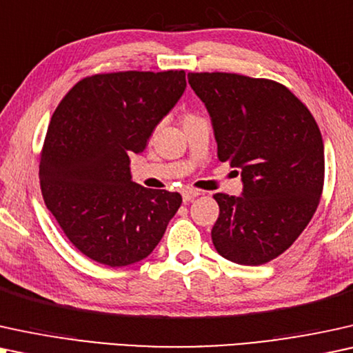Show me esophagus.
<instances>
[{"instance_id": "esophagus-1", "label": "esophagus", "mask_w": 353, "mask_h": 353, "mask_svg": "<svg viewBox=\"0 0 353 353\" xmlns=\"http://www.w3.org/2000/svg\"><path fill=\"white\" fill-rule=\"evenodd\" d=\"M199 195H201L200 190H195V189H184V190H182V199H184L185 203H187V201L194 200L195 196H199Z\"/></svg>"}]
</instances>
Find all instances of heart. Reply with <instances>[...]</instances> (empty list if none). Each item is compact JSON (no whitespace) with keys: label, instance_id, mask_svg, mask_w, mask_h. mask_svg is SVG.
I'll use <instances>...</instances> for the list:
<instances>
[{"label":"heart","instance_id":"b5f03b06","mask_svg":"<svg viewBox=\"0 0 353 353\" xmlns=\"http://www.w3.org/2000/svg\"><path fill=\"white\" fill-rule=\"evenodd\" d=\"M192 117H195V114H192V112H185L184 114V117H182V121H189V119H192Z\"/></svg>","mask_w":353,"mask_h":353}]
</instances>
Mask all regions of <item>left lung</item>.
I'll list each match as a JSON object with an SVG mask.
<instances>
[{"instance_id": "8db88e82", "label": "left lung", "mask_w": 353, "mask_h": 353, "mask_svg": "<svg viewBox=\"0 0 353 353\" xmlns=\"http://www.w3.org/2000/svg\"><path fill=\"white\" fill-rule=\"evenodd\" d=\"M211 116L219 161L241 169L242 196L214 194L211 229L225 260H274L312 221L324 184V147L308 108L283 83L231 72H189Z\"/></svg>"}]
</instances>
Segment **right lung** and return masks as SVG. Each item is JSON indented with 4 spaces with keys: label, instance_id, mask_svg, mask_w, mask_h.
<instances>
[{
    "label": "right lung",
    "instance_id": "right-lung-1",
    "mask_svg": "<svg viewBox=\"0 0 353 353\" xmlns=\"http://www.w3.org/2000/svg\"><path fill=\"white\" fill-rule=\"evenodd\" d=\"M185 85L184 70L88 75L51 116L40 153L41 195L90 260L112 268L143 260L179 210L177 192L132 182L129 157L143 152Z\"/></svg>",
    "mask_w": 353,
    "mask_h": 353
}]
</instances>
